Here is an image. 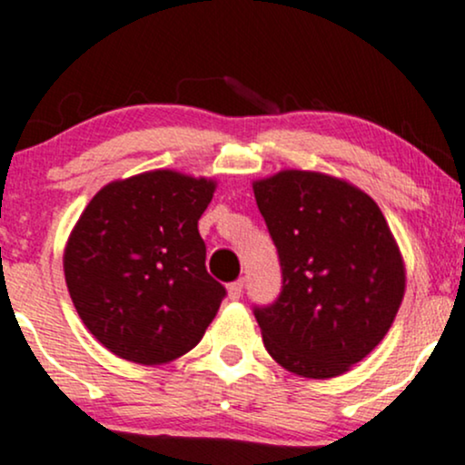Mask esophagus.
I'll return each mask as SVG.
<instances>
[{"label":"esophagus","instance_id":"1","mask_svg":"<svg viewBox=\"0 0 465 465\" xmlns=\"http://www.w3.org/2000/svg\"><path fill=\"white\" fill-rule=\"evenodd\" d=\"M242 280H236L232 282V284L227 286V292H229V300H240V295H242Z\"/></svg>","mask_w":465,"mask_h":465}]
</instances>
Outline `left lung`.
Wrapping results in <instances>:
<instances>
[{"instance_id":"1","label":"left lung","mask_w":465,"mask_h":465,"mask_svg":"<svg viewBox=\"0 0 465 465\" xmlns=\"http://www.w3.org/2000/svg\"><path fill=\"white\" fill-rule=\"evenodd\" d=\"M253 194L282 266L277 300L253 306L264 348L300 376H341L385 339L402 303L391 229L365 192L328 174L284 170Z\"/></svg>"}]
</instances>
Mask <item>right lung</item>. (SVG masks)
I'll return each mask as SVG.
<instances>
[{"label": "right lung", "mask_w": 465, "mask_h": 465, "mask_svg": "<svg viewBox=\"0 0 465 465\" xmlns=\"http://www.w3.org/2000/svg\"><path fill=\"white\" fill-rule=\"evenodd\" d=\"M216 185L153 170L104 185L84 207L65 258L74 306L106 350L157 365L205 334L227 291L205 269L199 218Z\"/></svg>", "instance_id": "right-lung-1"}]
</instances>
